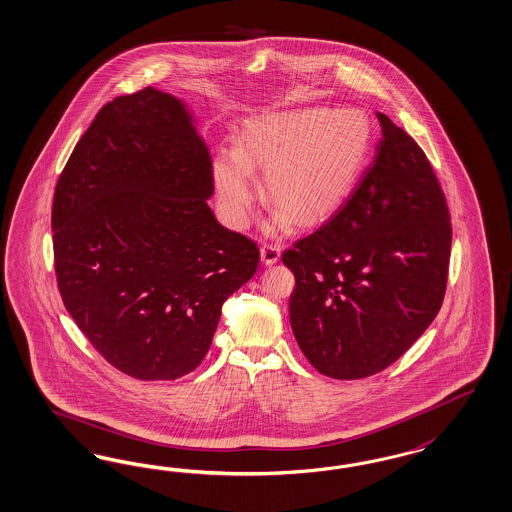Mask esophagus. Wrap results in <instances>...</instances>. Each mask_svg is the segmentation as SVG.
<instances>
[{
    "instance_id": "obj_1",
    "label": "esophagus",
    "mask_w": 512,
    "mask_h": 512,
    "mask_svg": "<svg viewBox=\"0 0 512 512\" xmlns=\"http://www.w3.org/2000/svg\"><path fill=\"white\" fill-rule=\"evenodd\" d=\"M282 248L279 245H273V243H265L262 250H260V258L265 265H273L279 262L281 258Z\"/></svg>"
}]
</instances>
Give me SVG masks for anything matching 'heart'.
I'll list each match as a JSON object with an SVG mask.
<instances>
[{
    "label": "heart",
    "mask_w": 512,
    "mask_h": 512,
    "mask_svg": "<svg viewBox=\"0 0 512 512\" xmlns=\"http://www.w3.org/2000/svg\"><path fill=\"white\" fill-rule=\"evenodd\" d=\"M371 120L356 107H301L265 113L243 126L237 149L213 160L218 203L233 226H247L265 167V196L277 207L273 226H311L333 215L362 175L371 147Z\"/></svg>",
    "instance_id": "b5f03b06"
}]
</instances>
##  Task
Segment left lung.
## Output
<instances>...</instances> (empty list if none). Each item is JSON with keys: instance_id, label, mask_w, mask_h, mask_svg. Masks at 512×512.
Returning a JSON list of instances; mask_svg holds the SVG:
<instances>
[{"instance_id": "obj_1", "label": "left lung", "mask_w": 512, "mask_h": 512, "mask_svg": "<svg viewBox=\"0 0 512 512\" xmlns=\"http://www.w3.org/2000/svg\"><path fill=\"white\" fill-rule=\"evenodd\" d=\"M382 139L345 203L282 254L296 277L290 324L314 369L375 375L443 305L452 243L445 194L424 150L377 113Z\"/></svg>"}]
</instances>
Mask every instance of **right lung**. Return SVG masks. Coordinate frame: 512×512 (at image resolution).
I'll return each instance as SVG.
<instances>
[{
    "label": "right lung",
    "mask_w": 512,
    "mask_h": 512,
    "mask_svg": "<svg viewBox=\"0 0 512 512\" xmlns=\"http://www.w3.org/2000/svg\"><path fill=\"white\" fill-rule=\"evenodd\" d=\"M213 192L194 116L152 86L101 107L56 184L54 267L67 313L133 379L194 371L224 301L256 273L260 250L216 220Z\"/></svg>",
    "instance_id": "add662e5"
}]
</instances>
